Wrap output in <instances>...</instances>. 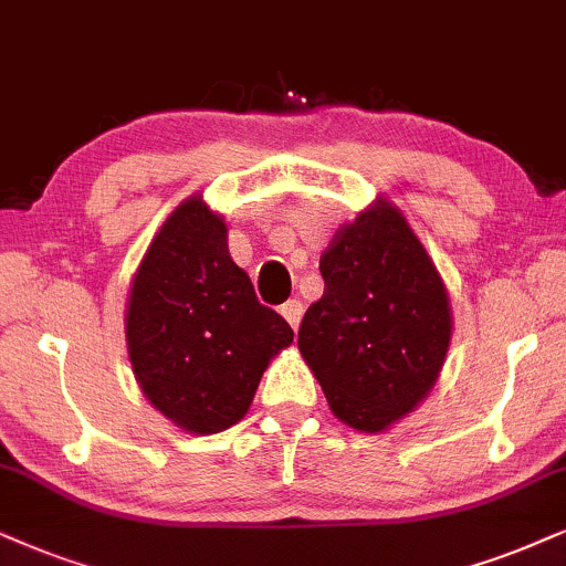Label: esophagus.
<instances>
[{
  "mask_svg": "<svg viewBox=\"0 0 566 566\" xmlns=\"http://www.w3.org/2000/svg\"><path fill=\"white\" fill-rule=\"evenodd\" d=\"M282 316L287 318V324L297 332L300 321H303V303H300V300H287V303L282 305Z\"/></svg>",
  "mask_w": 566,
  "mask_h": 566,
  "instance_id": "34e87169",
  "label": "esophagus"
}]
</instances>
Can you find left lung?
<instances>
[{"mask_svg":"<svg viewBox=\"0 0 566 566\" xmlns=\"http://www.w3.org/2000/svg\"><path fill=\"white\" fill-rule=\"evenodd\" d=\"M324 297L305 311L297 347L332 412L384 431L428 395L452 336L443 282L402 213L378 200L321 255Z\"/></svg>","mask_w":566,"mask_h":566,"instance_id":"obj_1","label":"left lung"}]
</instances>
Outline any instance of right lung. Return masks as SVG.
I'll return each mask as SVG.
<instances>
[{"instance_id":"right-lung-1","label":"right lung","mask_w":566,"mask_h":566,"mask_svg":"<svg viewBox=\"0 0 566 566\" xmlns=\"http://www.w3.org/2000/svg\"><path fill=\"white\" fill-rule=\"evenodd\" d=\"M127 349L143 395L190 433H219L253 402L292 328L261 305L227 250L224 219L198 196L156 232L127 300Z\"/></svg>"}]
</instances>
